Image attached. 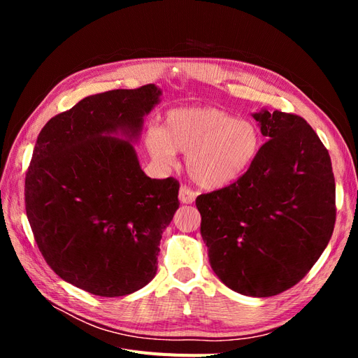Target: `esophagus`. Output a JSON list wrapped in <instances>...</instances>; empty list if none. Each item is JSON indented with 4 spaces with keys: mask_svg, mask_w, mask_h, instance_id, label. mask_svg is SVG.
<instances>
[{
    "mask_svg": "<svg viewBox=\"0 0 358 358\" xmlns=\"http://www.w3.org/2000/svg\"><path fill=\"white\" fill-rule=\"evenodd\" d=\"M196 200V192L189 189L188 187H180L179 189V201L183 204H191Z\"/></svg>",
    "mask_w": 358,
    "mask_h": 358,
    "instance_id": "esophagus-1",
    "label": "esophagus"
}]
</instances>
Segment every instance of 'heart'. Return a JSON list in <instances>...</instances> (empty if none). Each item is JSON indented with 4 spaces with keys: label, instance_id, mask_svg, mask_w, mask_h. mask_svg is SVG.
Wrapping results in <instances>:
<instances>
[{
    "label": "heart",
    "instance_id": "b5f03b06",
    "mask_svg": "<svg viewBox=\"0 0 358 358\" xmlns=\"http://www.w3.org/2000/svg\"><path fill=\"white\" fill-rule=\"evenodd\" d=\"M149 155L159 166L187 154V170L197 185L218 189L230 185L251 167L262 145L258 127L213 107H179L169 110L161 128L145 136Z\"/></svg>",
    "mask_w": 358,
    "mask_h": 358
}]
</instances>
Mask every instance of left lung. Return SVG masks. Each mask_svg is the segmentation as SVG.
<instances>
[{
  "label": "left lung",
  "mask_w": 358,
  "mask_h": 358,
  "mask_svg": "<svg viewBox=\"0 0 358 358\" xmlns=\"http://www.w3.org/2000/svg\"><path fill=\"white\" fill-rule=\"evenodd\" d=\"M267 142L231 185L197 197L215 275L236 292L276 296L312 268L336 221L329 150L305 119L252 113Z\"/></svg>",
  "instance_id": "obj_1"
}]
</instances>
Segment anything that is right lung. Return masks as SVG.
Here are the masks:
<instances>
[{"instance_id": "1", "label": "right lung", "mask_w": 358, "mask_h": 358, "mask_svg": "<svg viewBox=\"0 0 358 358\" xmlns=\"http://www.w3.org/2000/svg\"><path fill=\"white\" fill-rule=\"evenodd\" d=\"M161 90L90 95L43 127L25 178V209L46 263L100 297L143 288L161 234L179 208V182L150 179L134 145Z\"/></svg>"}]
</instances>
